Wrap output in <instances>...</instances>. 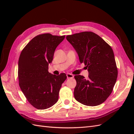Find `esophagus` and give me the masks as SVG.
Masks as SVG:
<instances>
[{"mask_svg": "<svg viewBox=\"0 0 134 134\" xmlns=\"http://www.w3.org/2000/svg\"><path fill=\"white\" fill-rule=\"evenodd\" d=\"M66 76H67L68 79H71V78H74V75L71 74H70V73H68L66 74Z\"/></svg>", "mask_w": 134, "mask_h": 134, "instance_id": "1", "label": "esophagus"}]
</instances>
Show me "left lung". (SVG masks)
<instances>
[{"label": "left lung", "instance_id": "8db88e82", "mask_svg": "<svg viewBox=\"0 0 134 134\" xmlns=\"http://www.w3.org/2000/svg\"><path fill=\"white\" fill-rule=\"evenodd\" d=\"M66 38L89 72L88 79L80 75L74 76L75 99L89 106L102 104L111 94L118 74L112 48L92 32L68 35Z\"/></svg>", "mask_w": 134, "mask_h": 134}]
</instances>
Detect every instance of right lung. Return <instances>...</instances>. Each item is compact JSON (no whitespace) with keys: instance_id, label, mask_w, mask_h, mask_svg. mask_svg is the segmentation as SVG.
Returning <instances> with one entry per match:
<instances>
[{"instance_id":"1","label":"right lung","mask_w":134,"mask_h":134,"mask_svg":"<svg viewBox=\"0 0 134 134\" xmlns=\"http://www.w3.org/2000/svg\"><path fill=\"white\" fill-rule=\"evenodd\" d=\"M65 36L50 34L37 35L22 50L18 60L19 85L29 103L35 108L44 109L58 102L65 73L55 75L48 72L56 48Z\"/></svg>"}]
</instances>
